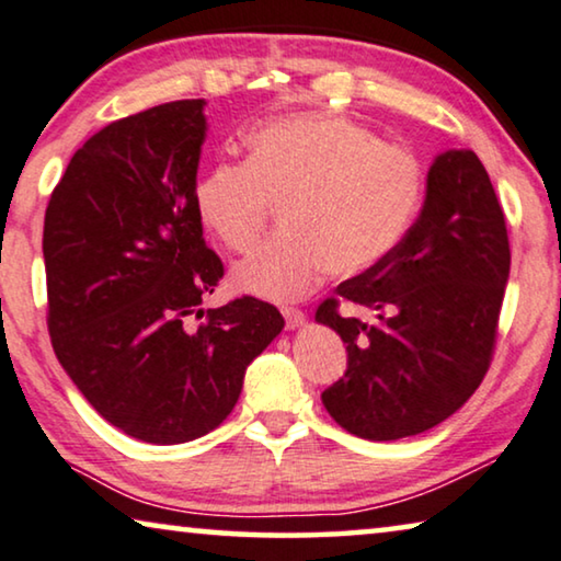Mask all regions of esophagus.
I'll return each mask as SVG.
<instances>
[{
    "label": "esophagus",
    "instance_id": "1",
    "mask_svg": "<svg viewBox=\"0 0 561 561\" xmlns=\"http://www.w3.org/2000/svg\"><path fill=\"white\" fill-rule=\"evenodd\" d=\"M282 314H284V322H287V330L302 328L305 320H307V314L297 307H282Z\"/></svg>",
    "mask_w": 561,
    "mask_h": 561
}]
</instances>
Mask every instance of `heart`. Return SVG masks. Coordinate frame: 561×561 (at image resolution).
Instances as JSON below:
<instances>
[{"instance_id": "1", "label": "heart", "mask_w": 561, "mask_h": 561, "mask_svg": "<svg viewBox=\"0 0 561 561\" xmlns=\"http://www.w3.org/2000/svg\"><path fill=\"white\" fill-rule=\"evenodd\" d=\"M247 161H221L201 175L194 206L206 231L244 254L282 204V233L239 262L233 289L299 299L330 272H367L411 224L423 169L411 148L340 115H295L247 136Z\"/></svg>"}]
</instances>
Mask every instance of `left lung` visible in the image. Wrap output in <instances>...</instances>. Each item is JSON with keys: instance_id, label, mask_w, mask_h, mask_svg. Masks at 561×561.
<instances>
[{"instance_id": "left-lung-1", "label": "left lung", "mask_w": 561, "mask_h": 561, "mask_svg": "<svg viewBox=\"0 0 561 561\" xmlns=\"http://www.w3.org/2000/svg\"><path fill=\"white\" fill-rule=\"evenodd\" d=\"M508 266L486 169L473 150H446L405 237L317 309L347 345L345 378L322 392L328 413L367 440L417 436L454 415L489 370ZM340 301L373 308L379 322L340 316Z\"/></svg>"}]
</instances>
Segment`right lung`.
Returning <instances> with one entry per match:
<instances>
[{
    "label": "right lung",
    "mask_w": 561,
    "mask_h": 561,
    "mask_svg": "<svg viewBox=\"0 0 561 561\" xmlns=\"http://www.w3.org/2000/svg\"><path fill=\"white\" fill-rule=\"evenodd\" d=\"M204 105L163 103L88 138L42 233L57 360L107 423L156 446L224 423L249 363L284 328L254 297L198 309L224 277L194 206Z\"/></svg>",
    "instance_id": "1"
}]
</instances>
